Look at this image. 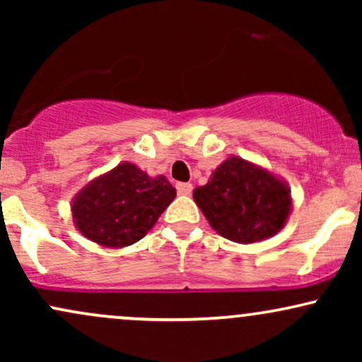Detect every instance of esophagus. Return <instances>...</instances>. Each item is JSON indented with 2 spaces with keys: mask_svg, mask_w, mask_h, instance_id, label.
Wrapping results in <instances>:
<instances>
[{
  "mask_svg": "<svg viewBox=\"0 0 362 362\" xmlns=\"http://www.w3.org/2000/svg\"><path fill=\"white\" fill-rule=\"evenodd\" d=\"M177 192L180 195H190V194H192V184L180 182V184H177Z\"/></svg>",
  "mask_w": 362,
  "mask_h": 362,
  "instance_id": "1",
  "label": "esophagus"
}]
</instances>
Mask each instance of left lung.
I'll use <instances>...</instances> for the list:
<instances>
[{"mask_svg":"<svg viewBox=\"0 0 362 362\" xmlns=\"http://www.w3.org/2000/svg\"><path fill=\"white\" fill-rule=\"evenodd\" d=\"M194 201L211 226L236 243H253L276 235L291 209L289 190L265 170L230 158L209 184L194 190Z\"/></svg>","mask_w":362,"mask_h":362,"instance_id":"1","label":"left lung"}]
</instances>
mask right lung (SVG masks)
Here are the masks:
<instances>
[{
    "instance_id": "1",
    "label": "right lung",
    "mask_w": 362,
    "mask_h": 362,
    "mask_svg": "<svg viewBox=\"0 0 362 362\" xmlns=\"http://www.w3.org/2000/svg\"><path fill=\"white\" fill-rule=\"evenodd\" d=\"M175 199L163 175L149 178L136 165L122 163L93 180L73 202V218L86 238L103 247H127L155 226Z\"/></svg>"
}]
</instances>
